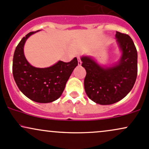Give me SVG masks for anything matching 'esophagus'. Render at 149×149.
I'll list each match as a JSON object with an SVG mask.
<instances>
[{
  "label": "esophagus",
  "instance_id": "34e87169",
  "mask_svg": "<svg viewBox=\"0 0 149 149\" xmlns=\"http://www.w3.org/2000/svg\"><path fill=\"white\" fill-rule=\"evenodd\" d=\"M78 65H79V66H80V65H81V64H82V61H81V60H80V57H78Z\"/></svg>",
  "mask_w": 149,
  "mask_h": 149
}]
</instances>
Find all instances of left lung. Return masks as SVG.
Here are the masks:
<instances>
[{
    "mask_svg": "<svg viewBox=\"0 0 149 149\" xmlns=\"http://www.w3.org/2000/svg\"><path fill=\"white\" fill-rule=\"evenodd\" d=\"M117 42L122 51L120 59L111 67H102L90 57H82L86 70L85 90L90 100L102 105L119 102L130 92L137 76V51L127 34L116 31Z\"/></svg>",
    "mask_w": 149,
    "mask_h": 149,
    "instance_id": "1",
    "label": "left lung"
}]
</instances>
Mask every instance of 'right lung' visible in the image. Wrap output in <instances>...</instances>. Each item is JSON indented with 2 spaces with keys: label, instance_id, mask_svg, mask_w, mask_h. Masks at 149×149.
<instances>
[{
  "label": "right lung",
  "instance_id": "1",
  "mask_svg": "<svg viewBox=\"0 0 149 149\" xmlns=\"http://www.w3.org/2000/svg\"><path fill=\"white\" fill-rule=\"evenodd\" d=\"M36 32L26 35L16 47L13 56V77L26 97L38 103H49L60 97L66 82L78 63L75 57L69 62L59 61L47 68L31 66L25 58L24 46L27 38Z\"/></svg>",
  "mask_w": 149,
  "mask_h": 149
}]
</instances>
